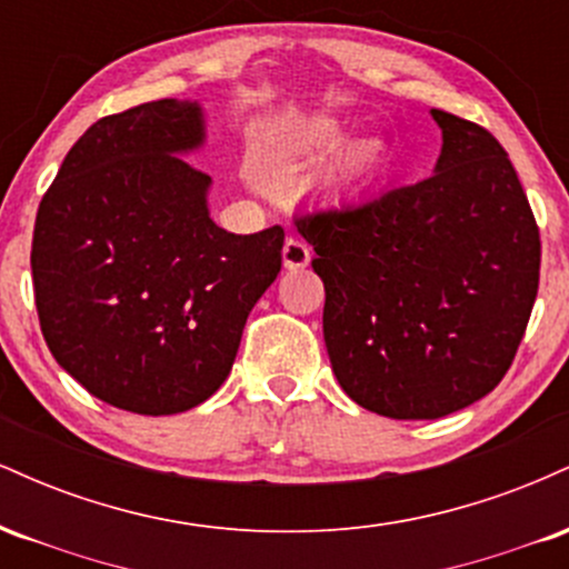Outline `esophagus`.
<instances>
[{
    "label": "esophagus",
    "instance_id": "esophagus-1",
    "mask_svg": "<svg viewBox=\"0 0 569 569\" xmlns=\"http://www.w3.org/2000/svg\"><path fill=\"white\" fill-rule=\"evenodd\" d=\"M310 246L305 243L299 234H289L283 243V267L286 270H302V267L310 264Z\"/></svg>",
    "mask_w": 569,
    "mask_h": 569
}]
</instances>
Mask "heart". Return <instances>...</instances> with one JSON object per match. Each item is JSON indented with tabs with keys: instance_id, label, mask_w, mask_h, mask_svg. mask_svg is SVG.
<instances>
[{
	"instance_id": "heart-1",
	"label": "heart",
	"mask_w": 569,
	"mask_h": 569,
	"mask_svg": "<svg viewBox=\"0 0 569 569\" xmlns=\"http://www.w3.org/2000/svg\"><path fill=\"white\" fill-rule=\"evenodd\" d=\"M337 133L329 130L326 141H335ZM385 168V147L377 139H367L352 143L348 152L342 154L337 162L339 179L348 181V184H363V181L375 179Z\"/></svg>"
}]
</instances>
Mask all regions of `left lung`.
<instances>
[{"mask_svg": "<svg viewBox=\"0 0 569 569\" xmlns=\"http://www.w3.org/2000/svg\"><path fill=\"white\" fill-rule=\"evenodd\" d=\"M433 176L299 213L323 280V339L358 407L436 420L498 388L538 297L540 232L506 149L430 109Z\"/></svg>", "mask_w": 569, "mask_h": 569, "instance_id": "1", "label": "left lung"}]
</instances>
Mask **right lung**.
<instances>
[{
    "instance_id": "obj_1",
    "label": "right lung",
    "mask_w": 569,
    "mask_h": 569,
    "mask_svg": "<svg viewBox=\"0 0 569 569\" xmlns=\"http://www.w3.org/2000/svg\"><path fill=\"white\" fill-rule=\"evenodd\" d=\"M198 101L103 117L44 192L31 276L44 342L88 393L136 415H179L230 375L248 312L280 272L283 227L221 230Z\"/></svg>"
}]
</instances>
